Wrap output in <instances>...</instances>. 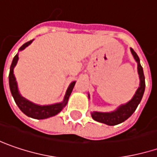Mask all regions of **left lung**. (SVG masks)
<instances>
[{
  "label": "left lung",
  "instance_id": "obj_1",
  "mask_svg": "<svg viewBox=\"0 0 157 157\" xmlns=\"http://www.w3.org/2000/svg\"><path fill=\"white\" fill-rule=\"evenodd\" d=\"M131 51L133 55L135 60L138 62V72L140 78V85L137 90L134 97L132 100H130L127 104L121 106L117 110H115L112 113H98V112H93L91 114L92 118L102 124H106L107 125H116L124 122L131 115L134 113L138 105L141 101V98L144 94L145 90V76L143 73V68L140 63V58L138 57L137 53L131 49Z\"/></svg>",
  "mask_w": 157,
  "mask_h": 157
}]
</instances>
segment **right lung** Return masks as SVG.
Returning a JSON list of instances; mask_svg holds the SVG:
<instances>
[{
  "mask_svg": "<svg viewBox=\"0 0 157 157\" xmlns=\"http://www.w3.org/2000/svg\"><path fill=\"white\" fill-rule=\"evenodd\" d=\"M31 42H32V40L29 41V42H25V44H23L20 47L19 51L24 50ZM17 59H18V55L17 54L14 57L13 60H12V63H11V66H10V75H9V82H10V88L11 94L14 98L16 104L19 107V109L23 112L25 115H26L27 116H30L32 118H35V119H45V118H48V117H51V116L59 114L60 111L63 109V107L67 105L70 94H71V92H72V90L74 89V86L75 84V82H73L70 84V86L67 90L64 101L62 103H58V104H54V105H51V106H37L35 104L31 103L30 101L26 100L25 98H24L18 92L16 78H15L14 74H13V68H14V67L16 66L17 62Z\"/></svg>",
  "mask_w": 157,
  "mask_h": 157,
  "instance_id": "obj_1",
  "label": "right lung"
}]
</instances>
